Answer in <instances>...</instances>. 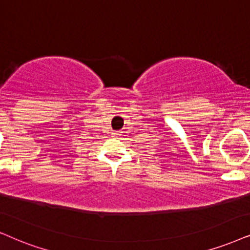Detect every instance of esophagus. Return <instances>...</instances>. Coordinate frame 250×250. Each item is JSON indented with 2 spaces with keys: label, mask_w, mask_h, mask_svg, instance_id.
<instances>
[{
  "label": "esophagus",
  "mask_w": 250,
  "mask_h": 250,
  "mask_svg": "<svg viewBox=\"0 0 250 250\" xmlns=\"http://www.w3.org/2000/svg\"><path fill=\"white\" fill-rule=\"evenodd\" d=\"M113 134H114V135H115V136H118V135H119V134H120V132H119V131H118V132H113Z\"/></svg>",
  "instance_id": "obj_1"
}]
</instances>
